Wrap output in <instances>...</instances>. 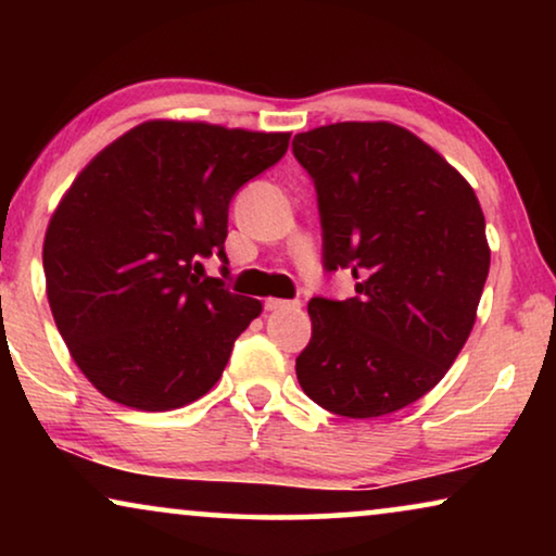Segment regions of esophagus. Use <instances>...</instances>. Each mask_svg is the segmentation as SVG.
<instances>
[{"mask_svg": "<svg viewBox=\"0 0 556 556\" xmlns=\"http://www.w3.org/2000/svg\"><path fill=\"white\" fill-rule=\"evenodd\" d=\"M301 303L299 301H286V299H268L265 301V311H291V308H299Z\"/></svg>", "mask_w": 556, "mask_h": 556, "instance_id": "1", "label": "esophagus"}]
</instances>
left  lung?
I'll list each match as a JSON object with an SVG mask.
<instances>
[{
    "mask_svg": "<svg viewBox=\"0 0 556 556\" xmlns=\"http://www.w3.org/2000/svg\"><path fill=\"white\" fill-rule=\"evenodd\" d=\"M311 174L326 270L356 295L311 299L303 392L344 417H382L428 394L470 337L491 248L473 187L390 121H341L293 139Z\"/></svg>",
    "mask_w": 556,
    "mask_h": 556,
    "instance_id": "8db88e82",
    "label": "left lung"
}]
</instances>
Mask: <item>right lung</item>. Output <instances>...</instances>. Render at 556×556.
I'll return each mask as SVG.
<instances>
[{
    "instance_id": "add662e5",
    "label": "right lung",
    "mask_w": 556,
    "mask_h": 556,
    "mask_svg": "<svg viewBox=\"0 0 556 556\" xmlns=\"http://www.w3.org/2000/svg\"><path fill=\"white\" fill-rule=\"evenodd\" d=\"M291 134L154 118L90 159L42 245L52 318L103 397L164 413L207 394L263 303L204 276L230 200Z\"/></svg>"
}]
</instances>
